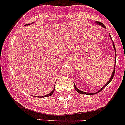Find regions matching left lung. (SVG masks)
<instances>
[{"mask_svg": "<svg viewBox=\"0 0 125 125\" xmlns=\"http://www.w3.org/2000/svg\"><path fill=\"white\" fill-rule=\"evenodd\" d=\"M96 23H97V24H100V25H101L102 26V27H104V28H106V27L105 26V25H104V24L102 23H101V22H99V21H96ZM110 37H111V40H112V38H111V35H110ZM113 47H114V50H115V61H116V51H115V45H114V44H113ZM115 65H114V70H113V73H112V75H111V78H110V80L108 81L107 82H106V84L104 86V87H102V88H101V90H100L99 91H102V90L103 89H104V88H105V87H106V85H107L109 83H110V82L111 81H112V79H113V77H114V73H115ZM74 88H75V90H76V91H78V93H80V94H90V95H91V94H96V93H99V92H97V93H85V92H83V91H81V90H79V89H78V88H76V87L75 85H74Z\"/></svg>", "mask_w": 125, "mask_h": 125, "instance_id": "8db88e82", "label": "left lung"}]
</instances>
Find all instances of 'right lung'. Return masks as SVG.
Instances as JSON below:
<instances>
[{
    "instance_id": "add662e5",
    "label": "right lung",
    "mask_w": 125,
    "mask_h": 125,
    "mask_svg": "<svg viewBox=\"0 0 125 125\" xmlns=\"http://www.w3.org/2000/svg\"><path fill=\"white\" fill-rule=\"evenodd\" d=\"M28 24H26V25H28ZM55 87H54V88H53V91H52V92L51 93H49V94H47V95H46V96H42V97H48V96H51V95L53 93V92H54V91H55Z\"/></svg>"
}]
</instances>
